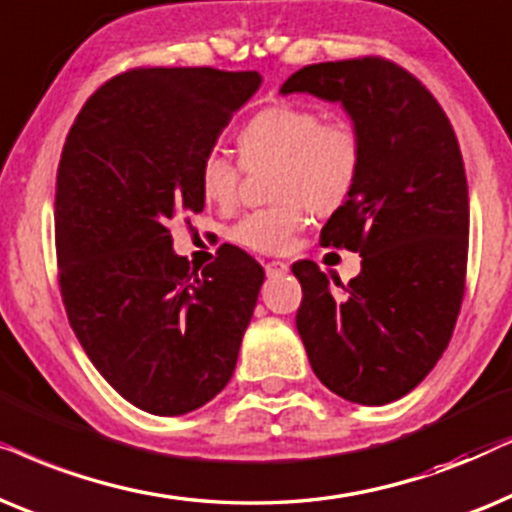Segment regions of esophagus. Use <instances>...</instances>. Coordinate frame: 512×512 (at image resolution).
I'll return each mask as SVG.
<instances>
[{
    "mask_svg": "<svg viewBox=\"0 0 512 512\" xmlns=\"http://www.w3.org/2000/svg\"><path fill=\"white\" fill-rule=\"evenodd\" d=\"M264 271H267V276H283V274H288V264L285 262H281V260H271V262H267L264 264Z\"/></svg>",
    "mask_w": 512,
    "mask_h": 512,
    "instance_id": "1",
    "label": "esophagus"
}]
</instances>
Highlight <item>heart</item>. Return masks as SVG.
Segmentation results:
<instances>
[{
    "label": "heart",
    "mask_w": 512,
    "mask_h": 512,
    "mask_svg": "<svg viewBox=\"0 0 512 512\" xmlns=\"http://www.w3.org/2000/svg\"><path fill=\"white\" fill-rule=\"evenodd\" d=\"M245 168L274 163L271 196L278 203L245 213L229 231L243 248L276 255L290 248L304 227L306 210L330 215L356 192L363 173L365 145L358 126L346 117H323L302 102H276L245 121L238 133ZM243 166L222 152H208L199 163V187L213 206H234L241 192Z\"/></svg>",
    "instance_id": "heart-1"
}]
</instances>
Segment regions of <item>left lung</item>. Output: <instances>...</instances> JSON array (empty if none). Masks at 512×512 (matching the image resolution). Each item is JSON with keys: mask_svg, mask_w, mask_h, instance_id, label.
I'll list each match as a JSON object with an SVG mask.
<instances>
[{"mask_svg": "<svg viewBox=\"0 0 512 512\" xmlns=\"http://www.w3.org/2000/svg\"><path fill=\"white\" fill-rule=\"evenodd\" d=\"M339 100L365 145L356 192L320 245L360 252V274L302 283L297 330L316 377L358 405H386L426 379L459 318L468 269V182L459 140L433 93L393 60L363 56L297 70L281 93Z\"/></svg>", "mask_w": 512, "mask_h": 512, "instance_id": "8db88e82", "label": "left lung"}]
</instances>
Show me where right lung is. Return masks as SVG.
<instances>
[{
    "mask_svg": "<svg viewBox=\"0 0 512 512\" xmlns=\"http://www.w3.org/2000/svg\"><path fill=\"white\" fill-rule=\"evenodd\" d=\"M257 86V72L133 67L86 100L60 154L67 318L95 370L149 414L192 412L234 374L264 269L236 245L189 267L170 229L203 210L199 163Z\"/></svg>",
    "mask_w": 512,
    "mask_h": 512,
    "instance_id": "right-lung-1",
    "label": "right lung"
}]
</instances>
